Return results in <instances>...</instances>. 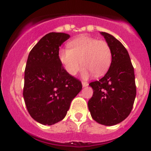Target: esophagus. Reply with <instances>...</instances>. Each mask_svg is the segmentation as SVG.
<instances>
[{
    "label": "esophagus",
    "mask_w": 151,
    "mask_h": 151,
    "mask_svg": "<svg viewBox=\"0 0 151 151\" xmlns=\"http://www.w3.org/2000/svg\"><path fill=\"white\" fill-rule=\"evenodd\" d=\"M88 85V82H82V86H83V87H87Z\"/></svg>",
    "instance_id": "esophagus-1"
}]
</instances>
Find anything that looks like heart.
Wrapping results in <instances>:
<instances>
[{
	"instance_id": "heart-1",
	"label": "heart",
	"mask_w": 151,
	"mask_h": 151,
	"mask_svg": "<svg viewBox=\"0 0 151 151\" xmlns=\"http://www.w3.org/2000/svg\"><path fill=\"white\" fill-rule=\"evenodd\" d=\"M69 48H61L58 57L65 70L76 76L82 66L84 78L94 73L96 76L104 75L112 63V50L105 41L87 35L79 36L69 41Z\"/></svg>"
}]
</instances>
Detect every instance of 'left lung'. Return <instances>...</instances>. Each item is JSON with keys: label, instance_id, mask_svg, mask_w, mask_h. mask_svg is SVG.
I'll return each mask as SVG.
<instances>
[{"label": "left lung", "instance_id": "left-lung-1", "mask_svg": "<svg viewBox=\"0 0 151 151\" xmlns=\"http://www.w3.org/2000/svg\"><path fill=\"white\" fill-rule=\"evenodd\" d=\"M112 50V63L104 76L89 84L93 95L88 101L94 120L104 125H116L127 118L136 96L134 68L127 50L112 35L101 32Z\"/></svg>", "mask_w": 151, "mask_h": 151}]
</instances>
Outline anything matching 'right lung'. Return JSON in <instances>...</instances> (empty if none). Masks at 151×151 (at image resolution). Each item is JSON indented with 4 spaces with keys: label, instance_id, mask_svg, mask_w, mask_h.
Listing matches in <instances>:
<instances>
[{
    "label": "right lung",
    "instance_id": "right-lung-1",
    "mask_svg": "<svg viewBox=\"0 0 151 151\" xmlns=\"http://www.w3.org/2000/svg\"><path fill=\"white\" fill-rule=\"evenodd\" d=\"M69 38L66 33H48L28 57L24 101L31 116L42 125H54L63 119L72 101L82 88L81 82L63 68L58 57L59 47Z\"/></svg>",
    "mask_w": 151,
    "mask_h": 151
}]
</instances>
